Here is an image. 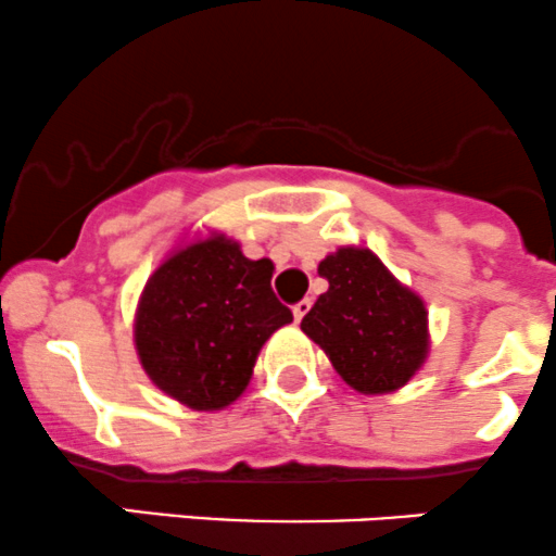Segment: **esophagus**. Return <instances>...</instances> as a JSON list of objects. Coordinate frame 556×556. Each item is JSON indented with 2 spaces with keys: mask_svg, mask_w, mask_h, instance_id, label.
Segmentation results:
<instances>
[{
  "mask_svg": "<svg viewBox=\"0 0 556 556\" xmlns=\"http://www.w3.org/2000/svg\"><path fill=\"white\" fill-rule=\"evenodd\" d=\"M307 311H311V300H300V302H296V305H294V318H296V321H302Z\"/></svg>",
  "mask_w": 556,
  "mask_h": 556,
  "instance_id": "esophagus-1",
  "label": "esophagus"
}]
</instances>
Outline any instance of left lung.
Masks as SVG:
<instances>
[{
    "mask_svg": "<svg viewBox=\"0 0 556 556\" xmlns=\"http://www.w3.org/2000/svg\"><path fill=\"white\" fill-rule=\"evenodd\" d=\"M329 289L302 318V332L362 394L403 389L430 356V313L410 286L362 245H340L318 262Z\"/></svg>",
    "mask_w": 556,
    "mask_h": 556,
    "instance_id": "left-lung-1",
    "label": "left lung"
}]
</instances>
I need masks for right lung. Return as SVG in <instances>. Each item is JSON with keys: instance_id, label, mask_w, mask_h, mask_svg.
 <instances>
[{"instance_id": "add662e5", "label": "right lung", "mask_w": 556, "mask_h": 556, "mask_svg": "<svg viewBox=\"0 0 556 556\" xmlns=\"http://www.w3.org/2000/svg\"><path fill=\"white\" fill-rule=\"evenodd\" d=\"M270 260H249L218 229L184 238L142 286L135 351L156 389L191 410H224L254 376L291 311L273 294Z\"/></svg>"}]
</instances>
